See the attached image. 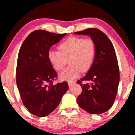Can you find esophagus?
Here are the masks:
<instances>
[{
	"label": "esophagus",
	"mask_w": 135,
	"mask_h": 135,
	"mask_svg": "<svg viewBox=\"0 0 135 135\" xmlns=\"http://www.w3.org/2000/svg\"><path fill=\"white\" fill-rule=\"evenodd\" d=\"M74 84H75V83L71 82V81H69V82H68V86H69V88L73 87V86L74 85Z\"/></svg>",
	"instance_id": "obj_1"
}]
</instances>
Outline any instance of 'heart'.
<instances>
[{
  "label": "heart",
  "instance_id": "1",
  "mask_svg": "<svg viewBox=\"0 0 135 135\" xmlns=\"http://www.w3.org/2000/svg\"><path fill=\"white\" fill-rule=\"evenodd\" d=\"M59 51L50 50L48 60L53 68L60 71L66 62L69 66L60 73L62 80L71 81L76 79L82 72H86L92 66L95 57V46L91 39L70 37L58 46Z\"/></svg>",
  "mask_w": 135,
  "mask_h": 135
}]
</instances>
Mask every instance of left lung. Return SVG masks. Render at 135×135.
Segmentation results:
<instances>
[{"mask_svg": "<svg viewBox=\"0 0 135 135\" xmlns=\"http://www.w3.org/2000/svg\"><path fill=\"white\" fill-rule=\"evenodd\" d=\"M74 34L89 36L95 46L92 66L86 76L78 81L83 89L77 98L78 104L89 113L102 114L113 106L118 88L119 71L115 50L106 35L96 28ZM81 80L92 83L82 84Z\"/></svg>", "mask_w": 135, "mask_h": 135, "instance_id": "8db88e82", "label": "left lung"}]
</instances>
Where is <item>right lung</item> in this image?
<instances>
[{"label":"right lung","mask_w":135,"mask_h":135,"mask_svg":"<svg viewBox=\"0 0 135 135\" xmlns=\"http://www.w3.org/2000/svg\"><path fill=\"white\" fill-rule=\"evenodd\" d=\"M66 34L34 31L24 40L19 50L17 86L24 105L35 116L44 117L51 113L69 88L66 81L52 84L57 73L47 57L50 47Z\"/></svg>","instance_id":"obj_1"}]
</instances>
